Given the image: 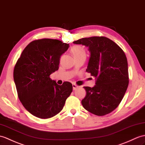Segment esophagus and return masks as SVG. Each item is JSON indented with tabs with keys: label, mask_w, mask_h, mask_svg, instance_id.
<instances>
[{
	"label": "esophagus",
	"mask_w": 145,
	"mask_h": 145,
	"mask_svg": "<svg viewBox=\"0 0 145 145\" xmlns=\"http://www.w3.org/2000/svg\"><path fill=\"white\" fill-rule=\"evenodd\" d=\"M73 90H76L77 88H78V86H77V85H76L75 84H73Z\"/></svg>",
	"instance_id": "esophagus-1"
}]
</instances>
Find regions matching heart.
I'll use <instances>...</instances> for the list:
<instances>
[{"mask_svg": "<svg viewBox=\"0 0 145 145\" xmlns=\"http://www.w3.org/2000/svg\"><path fill=\"white\" fill-rule=\"evenodd\" d=\"M71 52L75 58L77 57L85 56L86 57V51L82 46H74L71 49Z\"/></svg>", "mask_w": 145, "mask_h": 145, "instance_id": "1", "label": "heart"}]
</instances>
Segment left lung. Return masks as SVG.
<instances>
[{"instance_id": "1", "label": "left lung", "mask_w": 145, "mask_h": 145, "mask_svg": "<svg viewBox=\"0 0 145 145\" xmlns=\"http://www.w3.org/2000/svg\"><path fill=\"white\" fill-rule=\"evenodd\" d=\"M88 47L90 57L86 72L96 78V85L84 86L86 95L82 104L86 110L98 116L115 110L129 85L128 63L123 50L112 40L93 36L73 41Z\"/></svg>"}]
</instances>
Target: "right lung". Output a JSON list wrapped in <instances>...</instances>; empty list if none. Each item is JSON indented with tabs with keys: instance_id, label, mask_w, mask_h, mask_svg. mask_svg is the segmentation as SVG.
Masks as SVG:
<instances>
[{
	"instance_id": "1",
	"label": "right lung",
	"mask_w": 145,
	"mask_h": 145,
	"mask_svg": "<svg viewBox=\"0 0 145 145\" xmlns=\"http://www.w3.org/2000/svg\"><path fill=\"white\" fill-rule=\"evenodd\" d=\"M69 44L41 39L30 42L23 50L13 70L18 96L25 108L40 119L59 114L73 90L71 83L57 85L50 74L59 69L60 57Z\"/></svg>"
}]
</instances>
